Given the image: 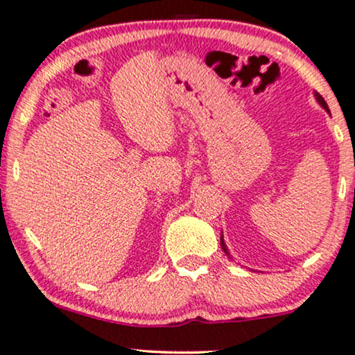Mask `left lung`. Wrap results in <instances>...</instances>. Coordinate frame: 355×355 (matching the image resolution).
Returning a JSON list of instances; mask_svg holds the SVG:
<instances>
[{"mask_svg": "<svg viewBox=\"0 0 355 355\" xmlns=\"http://www.w3.org/2000/svg\"><path fill=\"white\" fill-rule=\"evenodd\" d=\"M314 95H316L318 102H319V103H321V107H322V108H324V110H326V112H329V108H327V103H326V100H324V98H322V97H321V95H319V94H314ZM220 245H222V250H224V252L227 253V247H225V243H224V239H222V235H220Z\"/></svg>", "mask_w": 355, "mask_h": 355, "instance_id": "left-lung-1", "label": "left lung"}]
</instances>
